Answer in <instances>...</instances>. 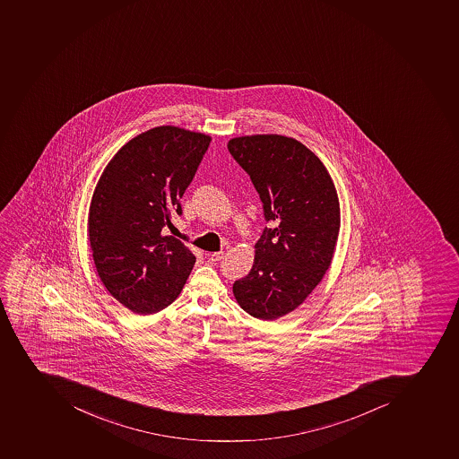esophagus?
I'll return each instance as SVG.
<instances>
[{"instance_id": "esophagus-1", "label": "esophagus", "mask_w": 459, "mask_h": 459, "mask_svg": "<svg viewBox=\"0 0 459 459\" xmlns=\"http://www.w3.org/2000/svg\"><path fill=\"white\" fill-rule=\"evenodd\" d=\"M224 258V252H212L209 254V259L212 262H220Z\"/></svg>"}]
</instances>
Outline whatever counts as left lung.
I'll return each mask as SVG.
<instances>
[{
    "label": "left lung",
    "mask_w": 459,
    "mask_h": 459,
    "mask_svg": "<svg viewBox=\"0 0 459 459\" xmlns=\"http://www.w3.org/2000/svg\"><path fill=\"white\" fill-rule=\"evenodd\" d=\"M228 149L273 223L262 231L254 266L235 281L233 294L250 316L273 320L299 307L329 268L341 226L339 200L325 165L296 139L236 137Z\"/></svg>",
    "instance_id": "1"
}]
</instances>
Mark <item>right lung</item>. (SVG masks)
Returning <instances> with one entry per match:
<instances>
[{
  "mask_svg": "<svg viewBox=\"0 0 459 459\" xmlns=\"http://www.w3.org/2000/svg\"><path fill=\"white\" fill-rule=\"evenodd\" d=\"M210 141L172 126L148 130L114 155L95 186L88 219L95 266L111 296L133 313L168 307L190 275L195 256L162 229L181 216L179 200Z\"/></svg>",
  "mask_w": 459,
  "mask_h": 459,
  "instance_id": "obj_1",
  "label": "right lung"
}]
</instances>
